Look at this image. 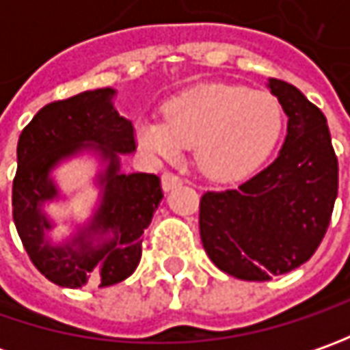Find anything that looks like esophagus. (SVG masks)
Segmentation results:
<instances>
[{"instance_id": "esophagus-1", "label": "esophagus", "mask_w": 350, "mask_h": 350, "mask_svg": "<svg viewBox=\"0 0 350 350\" xmlns=\"http://www.w3.org/2000/svg\"><path fill=\"white\" fill-rule=\"evenodd\" d=\"M181 183V177L175 175V173H171V171H165V173L161 175V187H163V191H173V189L179 187Z\"/></svg>"}]
</instances>
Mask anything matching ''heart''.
<instances>
[{"label": "heart", "mask_w": 350, "mask_h": 350, "mask_svg": "<svg viewBox=\"0 0 350 350\" xmlns=\"http://www.w3.org/2000/svg\"><path fill=\"white\" fill-rule=\"evenodd\" d=\"M280 126V107L269 93L206 83L165 103L163 122H138L136 138L146 152L165 159L195 148L196 165L206 177L234 181L261 165Z\"/></svg>", "instance_id": "b5f03b06"}]
</instances>
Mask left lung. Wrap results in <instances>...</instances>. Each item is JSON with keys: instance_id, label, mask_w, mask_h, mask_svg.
I'll use <instances>...</instances> for the list:
<instances>
[{"instance_id": "left-lung-1", "label": "left lung", "mask_w": 350, "mask_h": 350, "mask_svg": "<svg viewBox=\"0 0 350 350\" xmlns=\"http://www.w3.org/2000/svg\"><path fill=\"white\" fill-rule=\"evenodd\" d=\"M288 116L276 159L230 191L200 198V239L210 261L241 280H271L308 261L331 222L339 165L327 120L300 89L269 79Z\"/></svg>"}]
</instances>
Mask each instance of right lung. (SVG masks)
Instances as JSON below:
<instances>
[{
	"label": "right lung",
	"instance_id": "1",
	"mask_svg": "<svg viewBox=\"0 0 350 350\" xmlns=\"http://www.w3.org/2000/svg\"><path fill=\"white\" fill-rule=\"evenodd\" d=\"M115 89L83 91L42 107L23 128L13 179V220L33 265L64 288L113 286L132 275L142 257V234L163 193L157 175L122 173L120 154L136 150L134 126L113 105ZM88 151L102 161L100 206L62 244L47 232L44 204L59 198L51 171Z\"/></svg>",
	"mask_w": 350,
	"mask_h": 350
}]
</instances>
